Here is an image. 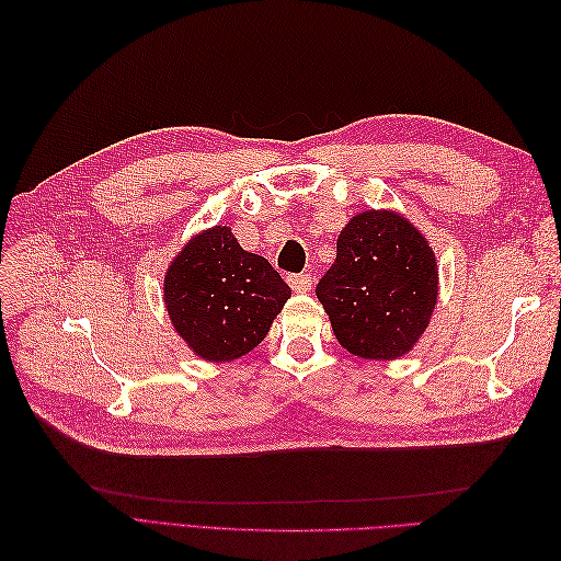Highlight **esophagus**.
<instances>
[{
  "instance_id": "obj_1",
  "label": "esophagus",
  "mask_w": 561,
  "mask_h": 561,
  "mask_svg": "<svg viewBox=\"0 0 561 561\" xmlns=\"http://www.w3.org/2000/svg\"><path fill=\"white\" fill-rule=\"evenodd\" d=\"M287 280H290V287H293L295 293H309L311 285H313L311 274H295V276H290Z\"/></svg>"
}]
</instances>
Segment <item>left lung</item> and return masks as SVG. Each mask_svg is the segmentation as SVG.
<instances>
[{"label": "left lung", "mask_w": 561, "mask_h": 561, "mask_svg": "<svg viewBox=\"0 0 561 561\" xmlns=\"http://www.w3.org/2000/svg\"><path fill=\"white\" fill-rule=\"evenodd\" d=\"M316 295L346 351L396 360L419 342L435 309L433 248L398 213L355 215L339 233L336 260Z\"/></svg>", "instance_id": "left-lung-1"}]
</instances>
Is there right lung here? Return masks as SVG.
I'll list each match as a JSON object with an SVG mask.
<instances>
[{
  "label": "right lung",
  "instance_id": "right-lung-1",
  "mask_svg": "<svg viewBox=\"0 0 561 561\" xmlns=\"http://www.w3.org/2000/svg\"><path fill=\"white\" fill-rule=\"evenodd\" d=\"M175 330L203 360L250 353L268 334L293 290L260 254L245 252L229 227L203 231L182 248L163 283Z\"/></svg>",
  "mask_w": 561,
  "mask_h": 561
}]
</instances>
